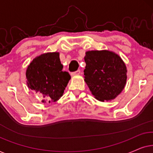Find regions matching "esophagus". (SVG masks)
<instances>
[{
	"label": "esophagus",
	"instance_id": "1",
	"mask_svg": "<svg viewBox=\"0 0 153 153\" xmlns=\"http://www.w3.org/2000/svg\"><path fill=\"white\" fill-rule=\"evenodd\" d=\"M80 72H81L80 70H78L75 71V72H74L71 73V75H72V76H75V75H77V74H80Z\"/></svg>",
	"mask_w": 153,
	"mask_h": 153
}]
</instances>
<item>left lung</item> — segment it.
I'll return each instance as SVG.
<instances>
[{
	"label": "left lung",
	"mask_w": 153,
	"mask_h": 153,
	"mask_svg": "<svg viewBox=\"0 0 153 153\" xmlns=\"http://www.w3.org/2000/svg\"><path fill=\"white\" fill-rule=\"evenodd\" d=\"M84 81L96 99L101 102L114 100L126 84L127 68L114 52L89 51L84 57Z\"/></svg>",
	"instance_id": "1"
}]
</instances>
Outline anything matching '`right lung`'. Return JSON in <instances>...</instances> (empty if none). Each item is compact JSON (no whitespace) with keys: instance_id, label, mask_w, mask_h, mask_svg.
<instances>
[{"instance_id":"1","label":"right lung","mask_w":153,"mask_h":153,"mask_svg":"<svg viewBox=\"0 0 153 153\" xmlns=\"http://www.w3.org/2000/svg\"><path fill=\"white\" fill-rule=\"evenodd\" d=\"M62 68L58 52L42 54L28 65L26 72L27 85L42 95L43 103L56 102L62 97L71 79Z\"/></svg>"}]
</instances>
